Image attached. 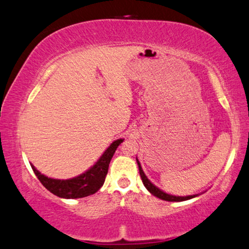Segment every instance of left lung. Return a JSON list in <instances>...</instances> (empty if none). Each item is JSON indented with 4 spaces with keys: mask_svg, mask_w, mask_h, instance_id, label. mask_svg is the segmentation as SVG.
<instances>
[{
    "mask_svg": "<svg viewBox=\"0 0 249 249\" xmlns=\"http://www.w3.org/2000/svg\"><path fill=\"white\" fill-rule=\"evenodd\" d=\"M137 163H138V167H139V173H140L141 180H142L144 187H146V188L149 191H150V193L154 195V196L158 197V198H160V199H162V200H167V201H183V200H188V199H191V198L196 197V195H193V196L179 197V196H173V195L163 193L162 190H160L159 188H157V187L154 185V183H151L150 180H149V179L146 177V175H144L142 168H141V164H140L139 161H138V159H137Z\"/></svg>",
    "mask_w": 249,
    "mask_h": 249,
    "instance_id": "obj_1",
    "label": "left lung"
}]
</instances>
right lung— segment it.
<instances>
[{"label":"right lung","mask_w":249,"mask_h":249,"mask_svg":"<svg viewBox=\"0 0 249 249\" xmlns=\"http://www.w3.org/2000/svg\"><path fill=\"white\" fill-rule=\"evenodd\" d=\"M124 141V139H118L110 144V147L103 152L93 167L85 174L78 177L61 180V179L48 178L47 176L39 173L33 164H31L34 174L50 193L61 198L67 199H74V198H83L90 195H93L101 188L106 180V176L108 174L109 163L116 152L117 148Z\"/></svg>","instance_id":"add662e5"}]
</instances>
